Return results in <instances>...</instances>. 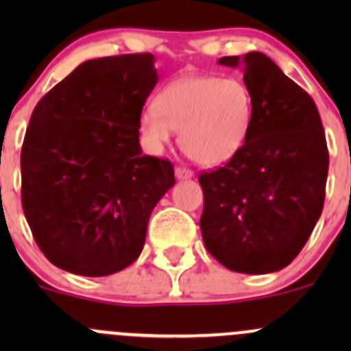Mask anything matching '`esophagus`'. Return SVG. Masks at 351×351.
<instances>
[{"mask_svg": "<svg viewBox=\"0 0 351 351\" xmlns=\"http://www.w3.org/2000/svg\"><path fill=\"white\" fill-rule=\"evenodd\" d=\"M175 175L178 180H189L193 176V171H190V169L185 168V166H176Z\"/></svg>", "mask_w": 351, "mask_h": 351, "instance_id": "1", "label": "esophagus"}]
</instances>
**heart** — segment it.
I'll list each match as a JSON object with an SVG mask.
<instances>
[{
  "instance_id": "heart-1",
  "label": "heart",
  "mask_w": 351,
  "mask_h": 351,
  "mask_svg": "<svg viewBox=\"0 0 351 351\" xmlns=\"http://www.w3.org/2000/svg\"><path fill=\"white\" fill-rule=\"evenodd\" d=\"M253 98L238 77L183 76L156 97V107L143 110L139 129L147 146L161 151L180 132L183 151L205 166L229 161L250 134Z\"/></svg>"
}]
</instances>
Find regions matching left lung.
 Returning <instances> with one entry per match:
<instances>
[{"label": "left lung", "instance_id": "1", "mask_svg": "<svg viewBox=\"0 0 351 351\" xmlns=\"http://www.w3.org/2000/svg\"><path fill=\"white\" fill-rule=\"evenodd\" d=\"M253 98L250 134L224 166L198 176L202 238L208 253L239 274H271L309 239L326 195L329 154L313 98L261 52L228 56Z\"/></svg>", "mask_w": 351, "mask_h": 351}]
</instances>
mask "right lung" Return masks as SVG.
<instances>
[{
	"instance_id": "1",
	"label": "right lung",
	"mask_w": 351,
	"mask_h": 351,
	"mask_svg": "<svg viewBox=\"0 0 351 351\" xmlns=\"http://www.w3.org/2000/svg\"><path fill=\"white\" fill-rule=\"evenodd\" d=\"M158 83L153 54L83 62L37 104L22 147V207L52 265L105 277L139 258L151 212L175 185L144 156L139 117Z\"/></svg>"
}]
</instances>
